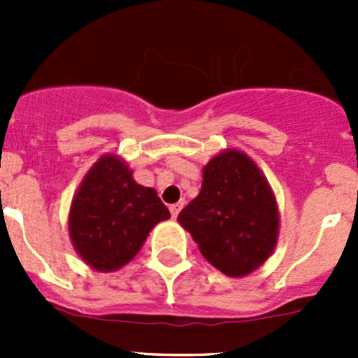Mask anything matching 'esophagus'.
Listing matches in <instances>:
<instances>
[{"mask_svg": "<svg viewBox=\"0 0 358 358\" xmlns=\"http://www.w3.org/2000/svg\"><path fill=\"white\" fill-rule=\"evenodd\" d=\"M182 208H183V201L175 202V204L169 206V211H171V216H173V218H176V216H178V213L182 211Z\"/></svg>", "mask_w": 358, "mask_h": 358, "instance_id": "34e87169", "label": "esophagus"}]
</instances>
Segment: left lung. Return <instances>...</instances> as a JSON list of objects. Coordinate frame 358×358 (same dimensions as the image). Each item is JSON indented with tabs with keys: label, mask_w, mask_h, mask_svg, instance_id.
<instances>
[{
	"label": "left lung",
	"mask_w": 358,
	"mask_h": 358,
	"mask_svg": "<svg viewBox=\"0 0 358 358\" xmlns=\"http://www.w3.org/2000/svg\"><path fill=\"white\" fill-rule=\"evenodd\" d=\"M178 222L202 256L229 277H246L262 266L279 236L275 196L255 161L236 149L204 166L199 196L182 209Z\"/></svg>",
	"instance_id": "obj_1"
}]
</instances>
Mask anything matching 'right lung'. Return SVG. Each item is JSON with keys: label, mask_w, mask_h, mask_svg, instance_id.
<instances>
[{"label": "right lung", "mask_w": 358, "mask_h": 358, "mask_svg": "<svg viewBox=\"0 0 358 358\" xmlns=\"http://www.w3.org/2000/svg\"><path fill=\"white\" fill-rule=\"evenodd\" d=\"M169 211L157 192L138 185L119 156L107 154L83 178L69 211V236L76 252L99 272L131 262L150 230Z\"/></svg>", "instance_id": "obj_1"}]
</instances>
